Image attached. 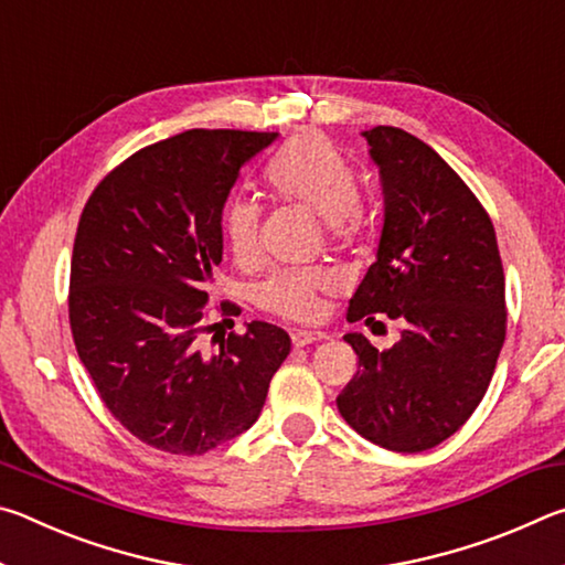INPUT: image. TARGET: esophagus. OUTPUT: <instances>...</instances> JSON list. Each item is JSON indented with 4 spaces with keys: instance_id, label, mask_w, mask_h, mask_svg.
I'll use <instances>...</instances> for the list:
<instances>
[{
    "instance_id": "34e87169",
    "label": "esophagus",
    "mask_w": 565,
    "mask_h": 565,
    "mask_svg": "<svg viewBox=\"0 0 565 565\" xmlns=\"http://www.w3.org/2000/svg\"><path fill=\"white\" fill-rule=\"evenodd\" d=\"M323 339H329V337L323 331H317V329H296L291 333L294 347H309V343H317V341H323Z\"/></svg>"
}]
</instances>
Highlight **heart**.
<instances>
[{
  "label": "heart",
  "instance_id": "b5f03b06",
  "mask_svg": "<svg viewBox=\"0 0 565 565\" xmlns=\"http://www.w3.org/2000/svg\"><path fill=\"white\" fill-rule=\"evenodd\" d=\"M266 184L281 202H299L327 218L333 242H347L363 222L356 171L341 149L323 134L296 137L266 169ZM222 232L232 259L252 269L264 256L262 206L248 196L228 199L222 212ZM329 269H284L254 289V301L281 319L309 321L319 313V299L333 291Z\"/></svg>",
  "mask_w": 565,
  "mask_h": 565
}]
</instances>
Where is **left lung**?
<instances>
[{
    "mask_svg": "<svg viewBox=\"0 0 565 565\" xmlns=\"http://www.w3.org/2000/svg\"><path fill=\"white\" fill-rule=\"evenodd\" d=\"M363 137L384 184V228L347 319L384 313L404 333L386 351L343 337L359 371L337 406L366 441L418 454L454 436L491 384L505 339L503 264L491 216L431 147L396 127Z\"/></svg>",
    "mask_w": 565,
    "mask_h": 565,
    "instance_id": "1",
    "label": "left lung"
}]
</instances>
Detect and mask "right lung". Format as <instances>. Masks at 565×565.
Masks as SVG:
<instances>
[{"instance_id":"add662e5","label":"right lung","mask_w":565,"mask_h":565,"mask_svg":"<svg viewBox=\"0 0 565 565\" xmlns=\"http://www.w3.org/2000/svg\"><path fill=\"white\" fill-rule=\"evenodd\" d=\"M274 139L189 129L124 159L84 204L70 274L74 347L111 416L159 451L202 456L252 428L291 351L289 333L266 321L206 343L224 202Z\"/></svg>"}]
</instances>
